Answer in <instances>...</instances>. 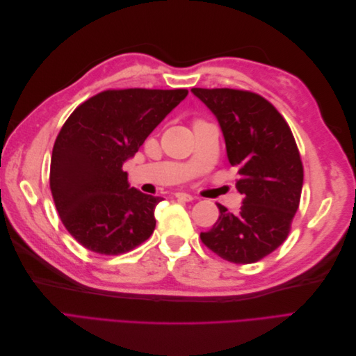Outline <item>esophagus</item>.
<instances>
[{"instance_id": "34e87169", "label": "esophagus", "mask_w": 356, "mask_h": 356, "mask_svg": "<svg viewBox=\"0 0 356 356\" xmlns=\"http://www.w3.org/2000/svg\"><path fill=\"white\" fill-rule=\"evenodd\" d=\"M175 197H177L178 200H182V202H191V200H195V197H193L191 195H188V193H184V191L175 193Z\"/></svg>"}]
</instances>
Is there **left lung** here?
Listing matches in <instances>:
<instances>
[{"mask_svg":"<svg viewBox=\"0 0 356 356\" xmlns=\"http://www.w3.org/2000/svg\"><path fill=\"white\" fill-rule=\"evenodd\" d=\"M217 117L236 188L238 213L217 204L220 217L200 233L202 242L224 260L251 264L281 246L289 233L303 188V165L291 129L260 95L234 89H191Z\"/></svg>","mask_w":356,"mask_h":356,"instance_id":"left-lung-1","label":"left lung"}]
</instances>
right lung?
Masks as SVG:
<instances>
[{
	"mask_svg": "<svg viewBox=\"0 0 356 356\" xmlns=\"http://www.w3.org/2000/svg\"><path fill=\"white\" fill-rule=\"evenodd\" d=\"M188 90H105L68 117L55 141L50 188L59 217L89 251L117 255L153 234L163 199L129 186L124 161Z\"/></svg>",
	"mask_w": 356,
	"mask_h": 356,
	"instance_id": "1",
	"label": "right lung"
}]
</instances>
